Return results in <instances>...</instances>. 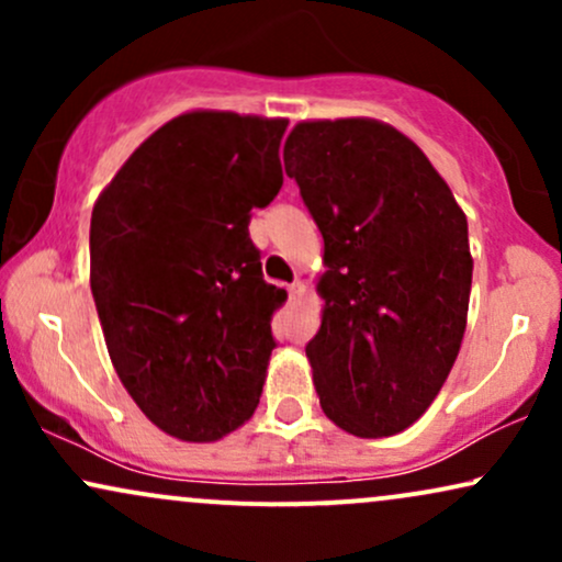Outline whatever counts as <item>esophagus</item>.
Wrapping results in <instances>:
<instances>
[{
	"label": "esophagus",
	"mask_w": 562,
	"mask_h": 562,
	"mask_svg": "<svg viewBox=\"0 0 562 562\" xmlns=\"http://www.w3.org/2000/svg\"><path fill=\"white\" fill-rule=\"evenodd\" d=\"M301 293H303V282H301V280L290 282V285H288V295H290V301H295V299H299Z\"/></svg>",
	"instance_id": "obj_1"
}]
</instances>
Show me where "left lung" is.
<instances>
[{
	"instance_id": "1",
	"label": "left lung",
	"mask_w": 562,
	"mask_h": 562,
	"mask_svg": "<svg viewBox=\"0 0 562 562\" xmlns=\"http://www.w3.org/2000/svg\"><path fill=\"white\" fill-rule=\"evenodd\" d=\"M285 171L325 240L322 412L359 438L393 436L434 404L468 325V218L425 153L375 119L301 121Z\"/></svg>"
}]
</instances>
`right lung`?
I'll return each instance as SVG.
<instances>
[{
	"instance_id": "add662e5",
	"label": "right lung",
	"mask_w": 562,
	"mask_h": 562,
	"mask_svg": "<svg viewBox=\"0 0 562 562\" xmlns=\"http://www.w3.org/2000/svg\"><path fill=\"white\" fill-rule=\"evenodd\" d=\"M285 119L190 111L153 132L100 192L89 282L108 353L145 417L218 441L259 406L288 293L263 282L250 211L282 187Z\"/></svg>"
}]
</instances>
